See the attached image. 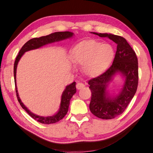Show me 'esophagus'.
Masks as SVG:
<instances>
[{
  "label": "esophagus",
  "instance_id": "esophagus-1",
  "mask_svg": "<svg viewBox=\"0 0 153 153\" xmlns=\"http://www.w3.org/2000/svg\"><path fill=\"white\" fill-rule=\"evenodd\" d=\"M84 86H85V85L82 82H77V84H76V88L78 89V90L83 88H84Z\"/></svg>",
  "mask_w": 153,
  "mask_h": 153
}]
</instances>
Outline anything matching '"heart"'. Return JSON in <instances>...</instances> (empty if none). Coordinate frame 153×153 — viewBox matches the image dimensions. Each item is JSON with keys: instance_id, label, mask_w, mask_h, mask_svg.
<instances>
[{"instance_id": "b5f03b06", "label": "heart", "mask_w": 153, "mask_h": 153, "mask_svg": "<svg viewBox=\"0 0 153 153\" xmlns=\"http://www.w3.org/2000/svg\"><path fill=\"white\" fill-rule=\"evenodd\" d=\"M115 52L112 46L94 40H83L72 48L70 59L75 65H83L82 71L89 77L101 74L113 61Z\"/></svg>"}]
</instances>
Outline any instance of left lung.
<instances>
[{
	"label": "left lung",
	"instance_id": "left-lung-1",
	"mask_svg": "<svg viewBox=\"0 0 153 153\" xmlns=\"http://www.w3.org/2000/svg\"><path fill=\"white\" fill-rule=\"evenodd\" d=\"M108 38L117 44V51L112 65L102 74L88 81L92 97L90 110L97 117L111 120L121 115L128 107L138 84V63L136 53L125 38L111 33H93ZM117 73L122 74L125 81L119 94L110 97L106 92L108 84Z\"/></svg>",
	"mask_w": 153,
	"mask_h": 153
}]
</instances>
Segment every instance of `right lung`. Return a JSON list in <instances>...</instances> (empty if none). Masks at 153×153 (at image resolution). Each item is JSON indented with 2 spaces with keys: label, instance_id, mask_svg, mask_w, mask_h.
Instances as JSON below:
<instances>
[{
  "label": "right lung",
  "instance_id": "add662e5",
  "mask_svg": "<svg viewBox=\"0 0 153 153\" xmlns=\"http://www.w3.org/2000/svg\"><path fill=\"white\" fill-rule=\"evenodd\" d=\"M74 35V33L71 32H58L51 33L48 36H41L40 38H34L30 40L29 41L25 44L22 46L21 50L19 52V54L17 56L16 59L14 63V79H15V92H16V95L18 101H19L20 105L26 111L28 115L31 116L33 119H34L38 122L44 124H51L58 122L59 121L62 120L68 111L69 101L71 98L73 97L74 94L76 92V82L72 83V84L67 86L63 92L61 96V101L60 105V108L57 113L55 115L53 116H49V117H42V116L36 115L35 114L32 113L31 111L27 109V108L23 104V102L21 100L17 92V88L16 85V71H17V67L18 62L20 60V59L25 52L29 51L33 49L39 48L42 46H45L48 44H51L55 42H59V41L63 40L67 38H71Z\"/></svg>",
  "mask_w": 153,
  "mask_h": 153
}]
</instances>
